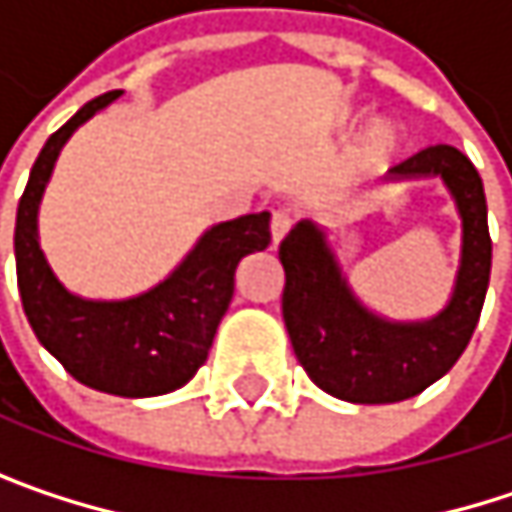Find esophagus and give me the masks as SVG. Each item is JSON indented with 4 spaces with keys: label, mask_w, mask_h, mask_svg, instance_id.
Here are the masks:
<instances>
[{
    "label": "esophagus",
    "mask_w": 512,
    "mask_h": 512,
    "mask_svg": "<svg viewBox=\"0 0 512 512\" xmlns=\"http://www.w3.org/2000/svg\"><path fill=\"white\" fill-rule=\"evenodd\" d=\"M290 228H293V216H290V213H284V210L272 213L269 231H272V243H275V246L287 237V231H290Z\"/></svg>",
    "instance_id": "esophagus-1"
}]
</instances>
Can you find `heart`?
I'll return each instance as SVG.
<instances>
[{"mask_svg":"<svg viewBox=\"0 0 512 512\" xmlns=\"http://www.w3.org/2000/svg\"><path fill=\"white\" fill-rule=\"evenodd\" d=\"M391 142H394L391 133H388V130H379V133L373 136V151H376V154H385V151L391 148Z\"/></svg>","mask_w":512,"mask_h":512,"instance_id":"1","label":"heart"}]
</instances>
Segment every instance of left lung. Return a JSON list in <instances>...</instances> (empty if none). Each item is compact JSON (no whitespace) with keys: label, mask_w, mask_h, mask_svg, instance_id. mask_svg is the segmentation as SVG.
<instances>
[{"label":"left lung","mask_w":512,"mask_h":512,"mask_svg":"<svg viewBox=\"0 0 512 512\" xmlns=\"http://www.w3.org/2000/svg\"><path fill=\"white\" fill-rule=\"evenodd\" d=\"M439 174L462 216V266L451 305L430 323H385L350 293L323 234L299 222L278 246L284 266L281 314L305 373L350 403H397L445 376L468 347L489 287L492 240L483 180L451 145H430L397 162L391 177Z\"/></svg>","instance_id":"left-lung-1"}]
</instances>
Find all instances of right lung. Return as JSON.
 <instances>
[{"instance_id": "add662e5", "label": "right lung", "mask_w": 512, "mask_h": 512, "mask_svg": "<svg viewBox=\"0 0 512 512\" xmlns=\"http://www.w3.org/2000/svg\"><path fill=\"white\" fill-rule=\"evenodd\" d=\"M118 97L109 91L88 100L35 159L17 207V287L38 341L73 379L118 397H156L186 385L207 361L234 296L237 263L269 246V213L210 228L159 287L136 299L88 302L67 293L38 246V204L61 145Z\"/></svg>"}]
</instances>
